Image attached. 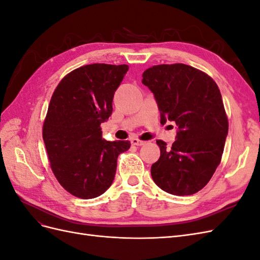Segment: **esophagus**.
<instances>
[{"instance_id":"esophagus-1","label":"esophagus","mask_w":260,"mask_h":260,"mask_svg":"<svg viewBox=\"0 0 260 260\" xmlns=\"http://www.w3.org/2000/svg\"><path fill=\"white\" fill-rule=\"evenodd\" d=\"M131 143L132 145H137V146H142V145H145L146 142H144V141H140L138 139H131Z\"/></svg>"}]
</instances>
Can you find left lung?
I'll use <instances>...</instances> for the list:
<instances>
[{"label": "left lung", "instance_id": "8db88e82", "mask_svg": "<svg viewBox=\"0 0 260 260\" xmlns=\"http://www.w3.org/2000/svg\"><path fill=\"white\" fill-rule=\"evenodd\" d=\"M142 77L154 94L160 123L177 124L170 148L160 140L156 142L160 157L151 168L154 182L174 195L199 192L221 161L229 129L218 85L205 73L184 64L153 66Z\"/></svg>", "mask_w": 260, "mask_h": 260}]
</instances>
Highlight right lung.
<instances>
[{
	"label": "right lung",
	"instance_id": "right-lung-1",
	"mask_svg": "<svg viewBox=\"0 0 260 260\" xmlns=\"http://www.w3.org/2000/svg\"><path fill=\"white\" fill-rule=\"evenodd\" d=\"M128 65L92 64L69 73L55 89L43 124L51 168L60 185L79 199H94L112 185L118 155L129 141L102 139L101 123L113 113L115 91Z\"/></svg>",
	"mask_w": 260,
	"mask_h": 260
}]
</instances>
